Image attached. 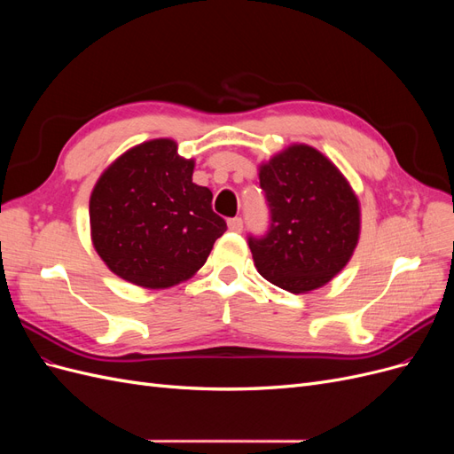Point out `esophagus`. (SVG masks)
<instances>
[{
  "mask_svg": "<svg viewBox=\"0 0 454 454\" xmlns=\"http://www.w3.org/2000/svg\"><path fill=\"white\" fill-rule=\"evenodd\" d=\"M227 225H229V229H231V231L240 232V231H242V227H244V222H242V217H231L229 222H227Z\"/></svg>",
  "mask_w": 454,
  "mask_h": 454,
  "instance_id": "obj_1",
  "label": "esophagus"
}]
</instances>
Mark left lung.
<instances>
[{"label":"left lung","instance_id":"1","mask_svg":"<svg viewBox=\"0 0 454 454\" xmlns=\"http://www.w3.org/2000/svg\"><path fill=\"white\" fill-rule=\"evenodd\" d=\"M270 223L248 237L257 272L292 294L316 290L348 263L360 237V204L335 164L292 145L259 168Z\"/></svg>","mask_w":454,"mask_h":454}]
</instances>
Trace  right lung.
Wrapping results in <instances>:
<instances>
[{"mask_svg": "<svg viewBox=\"0 0 454 454\" xmlns=\"http://www.w3.org/2000/svg\"><path fill=\"white\" fill-rule=\"evenodd\" d=\"M195 162L172 140H151L121 155L90 195L92 244L117 277L170 287L206 263L227 231L212 191L193 184Z\"/></svg>", "mask_w": 454, "mask_h": 454, "instance_id": "1", "label": "right lung"}]
</instances>
